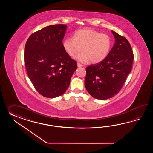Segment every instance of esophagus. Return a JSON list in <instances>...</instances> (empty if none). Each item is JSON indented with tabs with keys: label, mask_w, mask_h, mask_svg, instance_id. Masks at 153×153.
I'll return each mask as SVG.
<instances>
[{
	"label": "esophagus",
	"mask_w": 153,
	"mask_h": 153,
	"mask_svg": "<svg viewBox=\"0 0 153 153\" xmlns=\"http://www.w3.org/2000/svg\"><path fill=\"white\" fill-rule=\"evenodd\" d=\"M77 65H78V67H81L83 66V65H81V64L79 63H77Z\"/></svg>",
	"instance_id": "1"
}]
</instances>
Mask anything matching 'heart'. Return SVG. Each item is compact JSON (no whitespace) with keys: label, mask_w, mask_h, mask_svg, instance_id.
<instances>
[{"label":"heart","mask_w":153,"mask_h":153,"mask_svg":"<svg viewBox=\"0 0 153 153\" xmlns=\"http://www.w3.org/2000/svg\"><path fill=\"white\" fill-rule=\"evenodd\" d=\"M63 46L66 52L72 57L82 50V52L76 57L79 61L98 63L107 57L111 50V40L105 34L86 28L76 31L73 38H68L64 40Z\"/></svg>","instance_id":"b5f03b06"}]
</instances>
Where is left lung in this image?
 Segmentation results:
<instances>
[{"mask_svg": "<svg viewBox=\"0 0 153 153\" xmlns=\"http://www.w3.org/2000/svg\"><path fill=\"white\" fill-rule=\"evenodd\" d=\"M115 42L102 62L86 67L85 86L91 96L104 100L117 94L132 67L133 56L130 42L111 30Z\"/></svg>", "mask_w": 153, "mask_h": 153, "instance_id": "obj_1", "label": "left lung"}]
</instances>
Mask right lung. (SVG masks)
Instances as JSON below:
<instances>
[{
    "label": "right lung",
    "instance_id": "right-lung-1",
    "mask_svg": "<svg viewBox=\"0 0 153 153\" xmlns=\"http://www.w3.org/2000/svg\"><path fill=\"white\" fill-rule=\"evenodd\" d=\"M67 26L54 25L33 33L26 42L24 59L34 88L45 97L61 96L68 88L77 63L64 49Z\"/></svg>",
    "mask_w": 153,
    "mask_h": 153
}]
</instances>
